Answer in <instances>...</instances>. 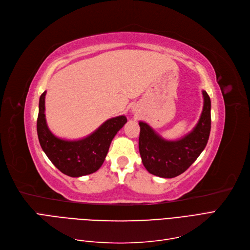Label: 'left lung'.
I'll return each mask as SVG.
<instances>
[{"mask_svg": "<svg viewBox=\"0 0 250 250\" xmlns=\"http://www.w3.org/2000/svg\"><path fill=\"white\" fill-rule=\"evenodd\" d=\"M202 92L204 106L199 122L179 140H166L146 123H139V151L144 167L150 174L163 178L176 177L204 150L211 130V101L205 90Z\"/></svg>", "mask_w": 250, "mask_h": 250, "instance_id": "8db88e82", "label": "left lung"}]
</instances>
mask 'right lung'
Wrapping results in <instances>:
<instances>
[{
    "label": "right lung",
    "mask_w": 250,
    "mask_h": 250,
    "mask_svg": "<svg viewBox=\"0 0 250 250\" xmlns=\"http://www.w3.org/2000/svg\"><path fill=\"white\" fill-rule=\"evenodd\" d=\"M44 91L39 100L37 133L43 151L62 173L70 177L84 176L98 171L103 165L111 141L126 123L120 115L110 118L98 130L80 140H63L55 137L48 128L45 118Z\"/></svg>",
    "instance_id": "obj_1"
}]
</instances>
